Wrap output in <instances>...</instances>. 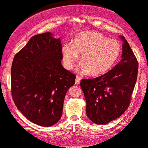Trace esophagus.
Segmentation results:
<instances>
[{
  "label": "esophagus",
  "instance_id": "1",
  "mask_svg": "<svg viewBox=\"0 0 148 148\" xmlns=\"http://www.w3.org/2000/svg\"><path fill=\"white\" fill-rule=\"evenodd\" d=\"M80 83V78L79 76H76V80H75V84L76 85H79Z\"/></svg>",
  "mask_w": 148,
  "mask_h": 148
}]
</instances>
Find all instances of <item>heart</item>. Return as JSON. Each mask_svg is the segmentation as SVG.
I'll use <instances>...</instances> for the list:
<instances>
[{
    "instance_id": "1",
    "label": "heart",
    "mask_w": 148,
    "mask_h": 148,
    "mask_svg": "<svg viewBox=\"0 0 148 148\" xmlns=\"http://www.w3.org/2000/svg\"><path fill=\"white\" fill-rule=\"evenodd\" d=\"M61 52L67 70H72L81 55L82 70L91 76H98L115 65L120 55L121 46L118 41L108 39L102 33L87 31L76 35L72 44L63 45Z\"/></svg>"
}]
</instances>
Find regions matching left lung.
Masks as SVG:
<instances>
[{
  "label": "left lung",
  "mask_w": 148,
  "mask_h": 148,
  "mask_svg": "<svg viewBox=\"0 0 148 148\" xmlns=\"http://www.w3.org/2000/svg\"><path fill=\"white\" fill-rule=\"evenodd\" d=\"M121 60L105 74L93 79H82L86 113L96 124L118 118L128 108L137 78L138 62L124 36Z\"/></svg>",
  "instance_id": "left-lung-1"
}]
</instances>
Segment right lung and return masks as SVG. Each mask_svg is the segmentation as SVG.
<instances>
[{
	"label": "right lung",
	"mask_w": 148,
	"mask_h": 148,
	"mask_svg": "<svg viewBox=\"0 0 148 148\" xmlns=\"http://www.w3.org/2000/svg\"><path fill=\"white\" fill-rule=\"evenodd\" d=\"M50 32L31 37L15 55L11 81L13 100L24 117L49 127L61 119L67 91L76 76L61 65L60 38Z\"/></svg>",
	"instance_id": "obj_1"
}]
</instances>
